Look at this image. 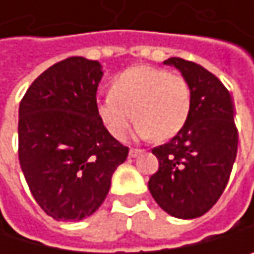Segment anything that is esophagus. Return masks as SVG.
Segmentation results:
<instances>
[{
    "mask_svg": "<svg viewBox=\"0 0 254 254\" xmlns=\"http://www.w3.org/2000/svg\"><path fill=\"white\" fill-rule=\"evenodd\" d=\"M143 152H144V151H141V149H131V151H129V157H131V158H137V157L141 155Z\"/></svg>",
    "mask_w": 254,
    "mask_h": 254,
    "instance_id": "obj_1",
    "label": "esophagus"
}]
</instances>
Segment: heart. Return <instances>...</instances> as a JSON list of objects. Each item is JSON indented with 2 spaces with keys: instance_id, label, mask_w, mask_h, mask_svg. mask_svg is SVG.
<instances>
[{
  "instance_id": "heart-1",
  "label": "heart",
  "mask_w": 254,
  "mask_h": 254,
  "mask_svg": "<svg viewBox=\"0 0 254 254\" xmlns=\"http://www.w3.org/2000/svg\"><path fill=\"white\" fill-rule=\"evenodd\" d=\"M192 106L189 82L161 68L137 65L119 74L111 94L97 102V114L116 138H123L132 116L138 138H172L186 123Z\"/></svg>"
}]
</instances>
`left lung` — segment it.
I'll return each mask as SVG.
<instances>
[{
  "label": "left lung",
  "mask_w": 254,
  "mask_h": 254,
  "mask_svg": "<svg viewBox=\"0 0 254 254\" xmlns=\"http://www.w3.org/2000/svg\"><path fill=\"white\" fill-rule=\"evenodd\" d=\"M190 85L189 117L177 135L152 149L160 168L148 188L158 206L171 216L193 219L219 199L238 152V131L232 96L221 80L195 62L169 58Z\"/></svg>",
  "instance_id": "1"
}]
</instances>
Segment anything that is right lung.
Here are the masks:
<instances>
[{"instance_id":"obj_1","label":"right lung","mask_w":254,"mask_h":254,"mask_svg":"<svg viewBox=\"0 0 254 254\" xmlns=\"http://www.w3.org/2000/svg\"><path fill=\"white\" fill-rule=\"evenodd\" d=\"M97 61L68 58L45 70L19 103V164L41 209L56 221H80L105 201L128 148L97 114Z\"/></svg>"}]
</instances>
